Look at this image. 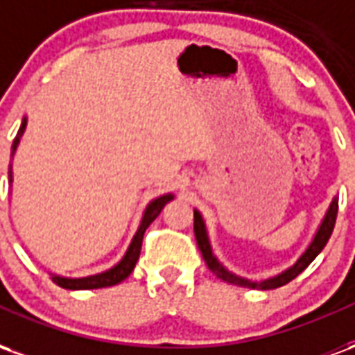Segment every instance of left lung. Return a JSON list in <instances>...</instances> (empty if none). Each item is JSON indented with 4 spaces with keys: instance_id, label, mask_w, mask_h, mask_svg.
<instances>
[{
    "instance_id": "1",
    "label": "left lung",
    "mask_w": 355,
    "mask_h": 355,
    "mask_svg": "<svg viewBox=\"0 0 355 355\" xmlns=\"http://www.w3.org/2000/svg\"><path fill=\"white\" fill-rule=\"evenodd\" d=\"M336 213H338V200H333V203L329 205V211L325 218H323V223H321L320 230L315 234V238L310 243V247L306 249L304 254L298 259L289 270H285L279 275H274V277H270V279H264V282H249V279H243V277H238V275L230 274L226 268L220 264V262L216 261L215 254L211 251V245H209V238H207V232H205V224H203V218L198 211H193V234H196V241H198V247H200L201 254H203V259L207 262L209 270L216 275V277H220L223 282L232 283V285H239V287H251V289H277V287H282L285 283L293 282L295 277H297L300 272H304L306 268L310 266V262L318 257V254L323 251V247L327 245L329 238H331V234H333V228H335V220H336Z\"/></svg>"
}]
</instances>
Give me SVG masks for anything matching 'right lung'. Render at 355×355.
I'll return each mask as SVG.
<instances>
[{
  "instance_id": "right-lung-1",
  "label": "right lung",
  "mask_w": 355,
  "mask_h": 355,
  "mask_svg": "<svg viewBox=\"0 0 355 355\" xmlns=\"http://www.w3.org/2000/svg\"><path fill=\"white\" fill-rule=\"evenodd\" d=\"M26 129V117L22 119V125H20L19 132H17V137L12 140V152L17 150L20 142V137H22V132ZM9 177L12 180V175L9 173ZM173 200V193H167V196H162V198H157L154 200L144 211V216H142V223H140L139 230L135 234V238H132L131 245L127 249V253L121 261L117 262L116 266L110 268L106 272H102V274L96 275H89V277H60V275H53L51 279L57 283L58 287H62V289H72V291H83V289H102V287H112V285H117V283H121L125 277H129L132 270H135V264L139 261V254H140V247H142V238H144V232L150 224L154 223L155 216L162 213V209Z\"/></svg>"
}]
</instances>
